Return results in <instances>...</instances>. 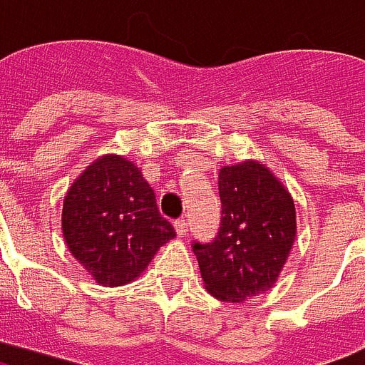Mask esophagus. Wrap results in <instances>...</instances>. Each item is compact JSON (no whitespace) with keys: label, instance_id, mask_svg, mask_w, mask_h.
Listing matches in <instances>:
<instances>
[{"label":"esophagus","instance_id":"1","mask_svg":"<svg viewBox=\"0 0 365 365\" xmlns=\"http://www.w3.org/2000/svg\"><path fill=\"white\" fill-rule=\"evenodd\" d=\"M175 232H178V236L183 237L187 234V220H175Z\"/></svg>","mask_w":365,"mask_h":365}]
</instances>
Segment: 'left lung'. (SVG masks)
Instances as JSON below:
<instances>
[{
	"label": "left lung",
	"instance_id": "left-lung-1",
	"mask_svg": "<svg viewBox=\"0 0 365 365\" xmlns=\"http://www.w3.org/2000/svg\"><path fill=\"white\" fill-rule=\"evenodd\" d=\"M222 218L210 244H193L210 296L240 304L271 290L296 240L290 191L269 166L242 160L218 172Z\"/></svg>",
	"mask_w": 365,
	"mask_h": 365
}]
</instances>
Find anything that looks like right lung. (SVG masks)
Returning <instances> with one entry per match:
<instances>
[{
	"instance_id": "right-lung-1",
	"label": "right lung",
	"mask_w": 365,
	"mask_h": 365,
	"mask_svg": "<svg viewBox=\"0 0 365 365\" xmlns=\"http://www.w3.org/2000/svg\"><path fill=\"white\" fill-rule=\"evenodd\" d=\"M61 232L94 282L110 288L139 279L175 236L141 168L121 155L98 156L69 185Z\"/></svg>"
}]
</instances>
